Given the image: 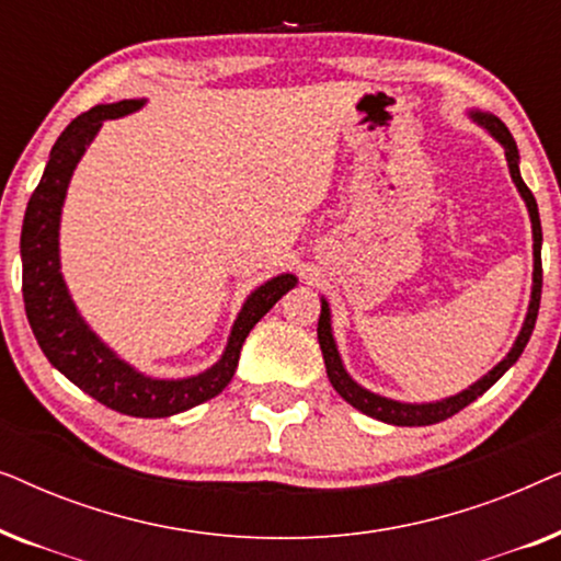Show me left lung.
Segmentation results:
<instances>
[{
  "instance_id": "8db88e82",
  "label": "left lung",
  "mask_w": 561,
  "mask_h": 561,
  "mask_svg": "<svg viewBox=\"0 0 561 561\" xmlns=\"http://www.w3.org/2000/svg\"><path fill=\"white\" fill-rule=\"evenodd\" d=\"M470 119L474 125L485 129V133L493 137V140L501 145L505 152V163H508L511 171V181L516 183L520 198H524L528 219H531V237H534V273H531V298H528V309H526V319L520 324V332L516 336V342L511 344L508 355H505L501 363H497L493 370H488L480 380H474L472 386H467L465 390H459L455 396L439 398V401H424V403H409V401H396V398L373 393L365 386L352 378L347 373V367L342 363L340 347H336L334 340V329H332V309H329V301L321 296V313H319V327H317V336H319V347L321 355H324V365H327V375L332 388L340 393L344 401H347L352 409L363 411L365 416L378 419L382 424H393V426H428V424H439V421L455 416L457 411H462L465 405H470L472 401L485 393L488 388H493L497 380L503 378L505 373L516 365V359L520 357V352L531 340L536 317H539V304H541V219H539V206H536V198L528 186L520 179V156L516 148V140L508 133V127L503 125L495 114L490 112H480V110H470Z\"/></svg>"
}]
</instances>
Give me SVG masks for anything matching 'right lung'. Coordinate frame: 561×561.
Returning a JSON list of instances; mask_svg holds the SVG:
<instances>
[{"mask_svg": "<svg viewBox=\"0 0 561 561\" xmlns=\"http://www.w3.org/2000/svg\"><path fill=\"white\" fill-rule=\"evenodd\" d=\"M145 104L148 99L99 104L76 117L53 145L50 160L35 194L30 196L25 221H22V298H25L30 329L43 355L73 386L112 411L137 419H165L194 409L227 388L240 363V350L250 329L290 288L298 286V278L294 273H280L252 288L229 329L225 352L217 363L188 378H156V375L137 370L91 329L60 271V214H64L76 165L81 163L83 152L94 142L104 122L140 112Z\"/></svg>", "mask_w": 561, "mask_h": 561, "instance_id": "right-lung-1", "label": "right lung"}]
</instances>
